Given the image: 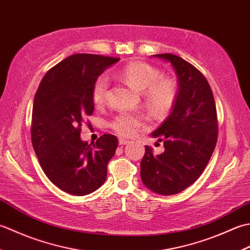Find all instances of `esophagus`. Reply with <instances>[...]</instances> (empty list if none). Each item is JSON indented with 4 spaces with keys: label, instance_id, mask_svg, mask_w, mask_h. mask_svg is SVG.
<instances>
[{
    "label": "esophagus",
    "instance_id": "esophagus-1",
    "mask_svg": "<svg viewBox=\"0 0 250 250\" xmlns=\"http://www.w3.org/2000/svg\"><path fill=\"white\" fill-rule=\"evenodd\" d=\"M129 143V141L128 140H125V139H122V137H120L119 139V145H126Z\"/></svg>",
    "mask_w": 250,
    "mask_h": 250
}]
</instances>
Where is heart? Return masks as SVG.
I'll use <instances>...</instances> for the list:
<instances>
[{
  "instance_id": "heart-1",
  "label": "heart",
  "mask_w": 250,
  "mask_h": 250,
  "mask_svg": "<svg viewBox=\"0 0 250 250\" xmlns=\"http://www.w3.org/2000/svg\"><path fill=\"white\" fill-rule=\"evenodd\" d=\"M121 76L132 88L144 94L147 104L158 114H166L173 107L177 95L176 82L171 77H160V73L145 62L135 61L121 70ZM109 78L101 75L92 88V100L97 106H102L107 100ZM145 125L139 114L121 111L113 119L110 126L124 137L134 136Z\"/></svg>"
}]
</instances>
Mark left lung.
Instances as JSON below:
<instances>
[{"mask_svg": "<svg viewBox=\"0 0 250 250\" xmlns=\"http://www.w3.org/2000/svg\"><path fill=\"white\" fill-rule=\"evenodd\" d=\"M153 57L171 63L178 92L171 114L151 133L163 142L164 152L153 155L151 147H145L141 178L153 192L172 195L188 188L203 173L216 147L218 120L213 91L198 68L172 54Z\"/></svg>", "mask_w": 250, "mask_h": 250, "instance_id": "left-lung-1", "label": "left lung"}]
</instances>
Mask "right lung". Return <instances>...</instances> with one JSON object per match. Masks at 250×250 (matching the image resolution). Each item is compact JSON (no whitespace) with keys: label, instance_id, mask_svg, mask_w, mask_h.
<instances>
[{"label":"right lung","instance_id":"obj_1","mask_svg":"<svg viewBox=\"0 0 250 250\" xmlns=\"http://www.w3.org/2000/svg\"><path fill=\"white\" fill-rule=\"evenodd\" d=\"M119 60L89 54L70 56L46 73L35 93L32 145L46 176L70 194L92 193L107 176L117 137L104 134L88 144L81 139V128L93 113L95 81Z\"/></svg>","mask_w":250,"mask_h":250}]
</instances>
